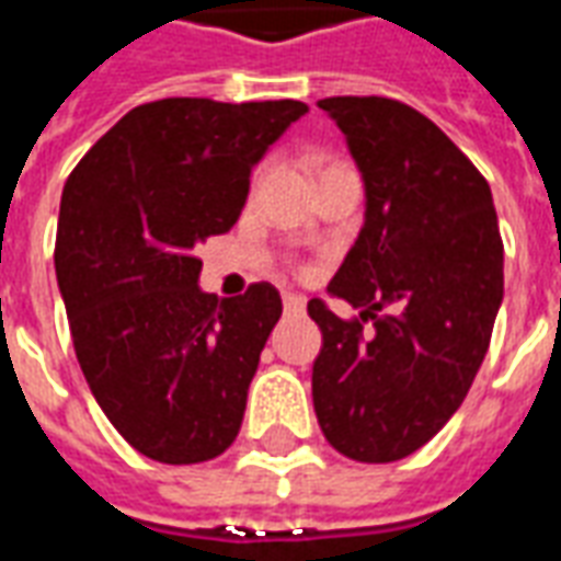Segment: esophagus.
<instances>
[{"instance_id": "esophagus-1", "label": "esophagus", "mask_w": 561, "mask_h": 561, "mask_svg": "<svg viewBox=\"0 0 561 561\" xmlns=\"http://www.w3.org/2000/svg\"><path fill=\"white\" fill-rule=\"evenodd\" d=\"M282 306H285L288 316H297V312H304L306 309V300L300 294H282Z\"/></svg>"}]
</instances>
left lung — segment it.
<instances>
[{"label":"left lung","instance_id":"left-lung-1","mask_svg":"<svg viewBox=\"0 0 561 561\" xmlns=\"http://www.w3.org/2000/svg\"><path fill=\"white\" fill-rule=\"evenodd\" d=\"M348 140L366 219L328 291L360 309L321 328L312 402L321 433L357 462L414 454L457 412L502 304L490 183L433 119L381 95L318 102Z\"/></svg>","mask_w":561,"mask_h":561}]
</instances>
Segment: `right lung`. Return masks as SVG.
<instances>
[{"instance_id": "1", "label": "right lung", "mask_w": 561, "mask_h": 561, "mask_svg": "<svg viewBox=\"0 0 561 561\" xmlns=\"http://www.w3.org/2000/svg\"><path fill=\"white\" fill-rule=\"evenodd\" d=\"M306 111L294 99L140 104L62 188L54 261L78 364L116 433L156 462H207L240 433L282 297L270 282L204 294L195 249L231 231L252 168Z\"/></svg>"}]
</instances>
